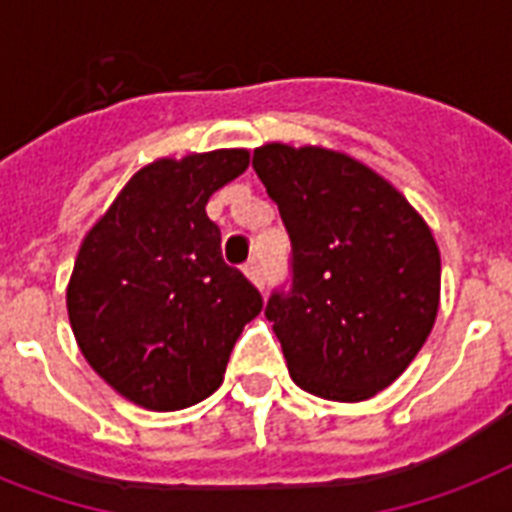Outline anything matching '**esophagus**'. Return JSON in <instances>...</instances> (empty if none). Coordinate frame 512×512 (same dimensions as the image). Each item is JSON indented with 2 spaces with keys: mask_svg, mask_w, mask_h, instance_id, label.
Instances as JSON below:
<instances>
[{
  "mask_svg": "<svg viewBox=\"0 0 512 512\" xmlns=\"http://www.w3.org/2000/svg\"><path fill=\"white\" fill-rule=\"evenodd\" d=\"M244 273H247L249 279L255 281L257 287H263V268H260V263H257L255 257H252V260H249V263L244 265Z\"/></svg>",
  "mask_w": 512,
  "mask_h": 512,
  "instance_id": "obj_1",
  "label": "esophagus"
}]
</instances>
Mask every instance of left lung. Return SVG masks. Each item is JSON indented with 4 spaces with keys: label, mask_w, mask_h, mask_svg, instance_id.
<instances>
[{
    "label": "left lung",
    "mask_w": 512,
    "mask_h": 512,
    "mask_svg": "<svg viewBox=\"0 0 512 512\" xmlns=\"http://www.w3.org/2000/svg\"><path fill=\"white\" fill-rule=\"evenodd\" d=\"M252 167L292 241L273 321L292 380L329 401L388 388L428 340L441 295L433 233L401 193L327 148H257Z\"/></svg>",
    "instance_id": "8db88e82"
}]
</instances>
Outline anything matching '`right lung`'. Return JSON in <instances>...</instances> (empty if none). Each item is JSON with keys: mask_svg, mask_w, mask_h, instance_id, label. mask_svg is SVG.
I'll list each match as a JSON object with an SVG mask.
<instances>
[{"mask_svg": "<svg viewBox=\"0 0 512 512\" xmlns=\"http://www.w3.org/2000/svg\"><path fill=\"white\" fill-rule=\"evenodd\" d=\"M247 164L241 148L148 164L76 255L66 292L76 342L138 406L175 412L212 396L241 329L263 311L204 209Z\"/></svg>", "mask_w": 512, "mask_h": 512, "instance_id": "obj_1", "label": "right lung"}]
</instances>
